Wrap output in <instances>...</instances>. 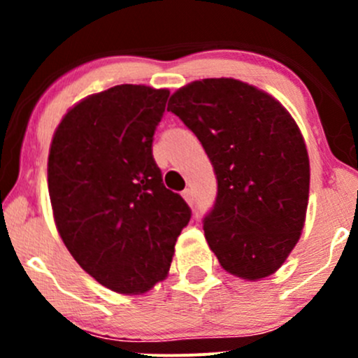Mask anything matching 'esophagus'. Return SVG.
Here are the masks:
<instances>
[{
	"label": "esophagus",
	"mask_w": 358,
	"mask_h": 358,
	"mask_svg": "<svg viewBox=\"0 0 358 358\" xmlns=\"http://www.w3.org/2000/svg\"><path fill=\"white\" fill-rule=\"evenodd\" d=\"M182 196H183L185 202H187L188 205H193V200H195V199H193V192L190 190V188H187V190H183V192H182Z\"/></svg>",
	"instance_id": "1"
}]
</instances>
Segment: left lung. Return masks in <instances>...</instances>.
<instances>
[{
	"instance_id": "1",
	"label": "left lung",
	"mask_w": 358,
	"mask_h": 358,
	"mask_svg": "<svg viewBox=\"0 0 358 358\" xmlns=\"http://www.w3.org/2000/svg\"><path fill=\"white\" fill-rule=\"evenodd\" d=\"M202 143L217 175L205 217L208 248L232 276L261 281L285 264L305 227L310 158L285 106L237 79H202L168 102Z\"/></svg>"
}]
</instances>
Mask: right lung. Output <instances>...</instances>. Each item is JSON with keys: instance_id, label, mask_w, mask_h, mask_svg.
<instances>
[{"instance_id": "1", "label": "right lung", "mask_w": 358, "mask_h": 358, "mask_svg": "<svg viewBox=\"0 0 358 358\" xmlns=\"http://www.w3.org/2000/svg\"><path fill=\"white\" fill-rule=\"evenodd\" d=\"M168 89L114 85L62 117L48 153L57 231L89 276L119 294H141L170 271L190 208L163 185L153 134Z\"/></svg>"}]
</instances>
